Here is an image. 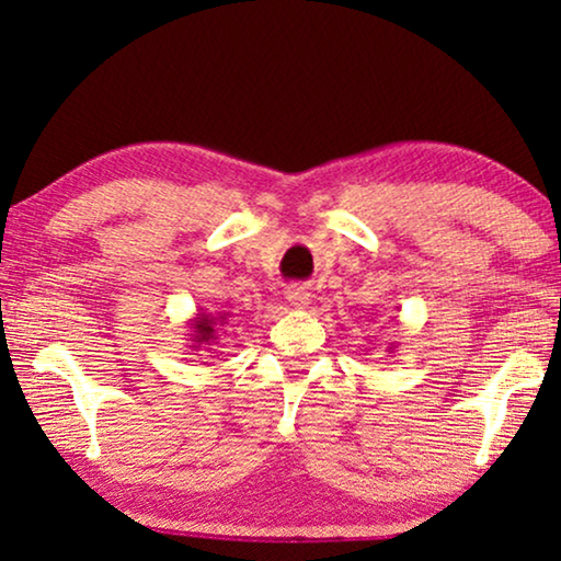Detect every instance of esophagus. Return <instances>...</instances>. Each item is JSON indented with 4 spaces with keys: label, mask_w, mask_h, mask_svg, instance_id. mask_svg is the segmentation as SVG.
Instances as JSON below:
<instances>
[{
    "label": "esophagus",
    "mask_w": 561,
    "mask_h": 561,
    "mask_svg": "<svg viewBox=\"0 0 561 561\" xmlns=\"http://www.w3.org/2000/svg\"><path fill=\"white\" fill-rule=\"evenodd\" d=\"M284 297H287V301L294 309H307L311 304V294L304 287H289L287 291H284Z\"/></svg>",
    "instance_id": "esophagus-1"
}]
</instances>
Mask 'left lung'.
Masks as SVG:
<instances>
[{"instance_id": "obj_1", "label": "left lung", "mask_w": 561, "mask_h": 561, "mask_svg": "<svg viewBox=\"0 0 561 561\" xmlns=\"http://www.w3.org/2000/svg\"><path fill=\"white\" fill-rule=\"evenodd\" d=\"M386 351H388V354H391V351H393V344H391V346H388V348H386Z\"/></svg>"}]
</instances>
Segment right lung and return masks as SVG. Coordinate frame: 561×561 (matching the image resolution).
Masks as SVG:
<instances>
[{
	"label": "right lung",
	"mask_w": 561,
	"mask_h": 561,
	"mask_svg": "<svg viewBox=\"0 0 561 561\" xmlns=\"http://www.w3.org/2000/svg\"><path fill=\"white\" fill-rule=\"evenodd\" d=\"M227 321H230V314L227 311H217V314H195V319H190V348L193 351H207V354H213V346L220 344V339H217V331L220 327H227Z\"/></svg>",
	"instance_id": "obj_1"
}]
</instances>
